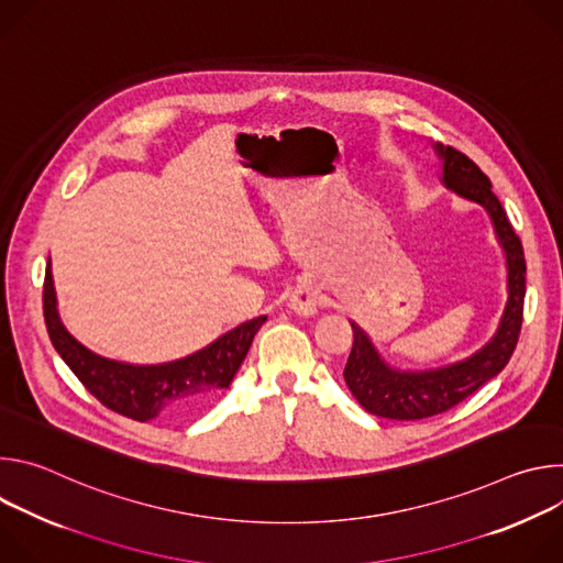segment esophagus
<instances>
[{"instance_id":"1","label":"esophagus","mask_w":563,"mask_h":563,"mask_svg":"<svg viewBox=\"0 0 563 563\" xmlns=\"http://www.w3.org/2000/svg\"><path fill=\"white\" fill-rule=\"evenodd\" d=\"M320 305V296L311 285H300L291 291L289 298V307L298 313V316H313L318 311Z\"/></svg>"}]
</instances>
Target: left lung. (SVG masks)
Segmentation results:
<instances>
[{"instance_id": "8db88e82", "label": "left lung", "mask_w": 563, "mask_h": 563, "mask_svg": "<svg viewBox=\"0 0 563 563\" xmlns=\"http://www.w3.org/2000/svg\"><path fill=\"white\" fill-rule=\"evenodd\" d=\"M443 157V183L459 196L484 205L493 218L499 243L506 252L508 302L495 336L470 358L426 372L391 369L367 334L352 323L354 343L345 365V383L358 404L376 417L394 421L428 419L459 406L481 385L495 378L510 361L523 320L526 258L521 240L515 233L499 198L493 194L490 178L454 146H434Z\"/></svg>"}]
</instances>
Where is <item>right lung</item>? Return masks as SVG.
<instances>
[{"instance_id":"1","label":"right lung","mask_w":563,"mask_h":563,"mask_svg":"<svg viewBox=\"0 0 563 563\" xmlns=\"http://www.w3.org/2000/svg\"><path fill=\"white\" fill-rule=\"evenodd\" d=\"M44 320L53 347L98 400L133 421H180L198 415L229 387L267 316L222 334L205 350L163 365H129L102 358L77 343L57 313L51 265L44 276Z\"/></svg>"}]
</instances>
